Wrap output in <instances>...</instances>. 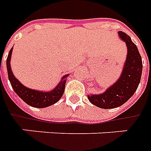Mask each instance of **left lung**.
Segmentation results:
<instances>
[{"mask_svg":"<svg viewBox=\"0 0 151 151\" xmlns=\"http://www.w3.org/2000/svg\"><path fill=\"white\" fill-rule=\"evenodd\" d=\"M119 36L128 48L126 63L120 78L103 93L88 96L92 104L102 109L116 108L125 103L134 94L142 77V61L137 47L125 32L119 31Z\"/></svg>","mask_w":151,"mask_h":151,"instance_id":"8db88e82","label":"left lung"}]
</instances>
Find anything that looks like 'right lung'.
Wrapping results in <instances>:
<instances>
[{"label":"right lung","instance_id":"right-lung-1","mask_svg":"<svg viewBox=\"0 0 151 151\" xmlns=\"http://www.w3.org/2000/svg\"><path fill=\"white\" fill-rule=\"evenodd\" d=\"M13 48L9 51L7 60H6V67L8 71V77L9 82L11 84L13 89L14 90L20 98L31 106L36 108H45L50 106L51 105L56 103L63 94L65 89V84L67 82V78L68 75L64 76L62 78L60 83L50 92H40L28 88L23 86L14 76L11 67H10V58L12 53Z\"/></svg>","mask_w":151,"mask_h":151}]
</instances>
